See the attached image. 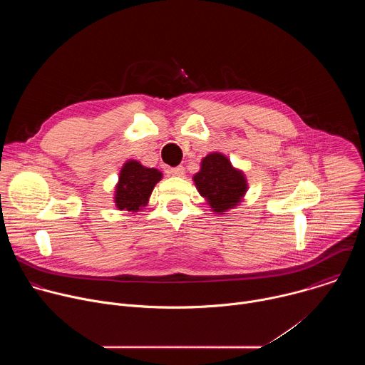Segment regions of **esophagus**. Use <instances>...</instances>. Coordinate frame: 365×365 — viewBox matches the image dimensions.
Listing matches in <instances>:
<instances>
[{
    "label": "esophagus",
    "mask_w": 365,
    "mask_h": 365,
    "mask_svg": "<svg viewBox=\"0 0 365 365\" xmlns=\"http://www.w3.org/2000/svg\"><path fill=\"white\" fill-rule=\"evenodd\" d=\"M169 173L172 176H183L185 175V168L183 166H178V168H173L169 170Z\"/></svg>",
    "instance_id": "obj_1"
}]
</instances>
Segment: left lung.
Instances as JSON below:
<instances>
[{
    "label": "left lung",
    "instance_id": "obj_1",
    "mask_svg": "<svg viewBox=\"0 0 365 365\" xmlns=\"http://www.w3.org/2000/svg\"><path fill=\"white\" fill-rule=\"evenodd\" d=\"M199 193L217 214H225L237 206L247 192V180L241 170L232 168L221 153H211L200 163L193 176Z\"/></svg>",
    "mask_w": 365,
    "mask_h": 365
}]
</instances>
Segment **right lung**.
I'll use <instances>...</instances> for the list:
<instances>
[{
  "label": "right lung",
  "instance_id": "1",
  "mask_svg": "<svg viewBox=\"0 0 365 365\" xmlns=\"http://www.w3.org/2000/svg\"><path fill=\"white\" fill-rule=\"evenodd\" d=\"M162 172L158 169L144 168L135 160L127 162L118 178L115 187V205L121 211L138 212L147 205L148 197L159 180Z\"/></svg>",
  "mask_w": 365,
  "mask_h": 365
}]
</instances>
